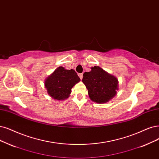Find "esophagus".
<instances>
[{"label":"esophagus","mask_w":159,"mask_h":159,"mask_svg":"<svg viewBox=\"0 0 159 159\" xmlns=\"http://www.w3.org/2000/svg\"><path fill=\"white\" fill-rule=\"evenodd\" d=\"M79 76L80 77V79L82 80L83 79V73H80V74H79Z\"/></svg>","instance_id":"1"}]
</instances>
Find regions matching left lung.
<instances>
[{
  "mask_svg": "<svg viewBox=\"0 0 159 159\" xmlns=\"http://www.w3.org/2000/svg\"><path fill=\"white\" fill-rule=\"evenodd\" d=\"M83 83L86 86L90 99L102 104L113 98L119 90V80L99 66L91 67L90 72L83 74Z\"/></svg>",
  "mask_w": 159,
  "mask_h": 159,
  "instance_id": "8db88e82",
  "label": "left lung"
}]
</instances>
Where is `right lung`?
<instances>
[{
  "label": "right lung",
  "mask_w": 159,
  "mask_h": 159,
  "mask_svg": "<svg viewBox=\"0 0 159 159\" xmlns=\"http://www.w3.org/2000/svg\"><path fill=\"white\" fill-rule=\"evenodd\" d=\"M80 81L75 70H67L60 66L46 77L44 86L51 98L62 101L69 97L72 88Z\"/></svg>",
  "instance_id": "right-lung-1"
}]
</instances>
